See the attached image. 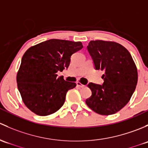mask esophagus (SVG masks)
Here are the masks:
<instances>
[{
    "label": "esophagus",
    "mask_w": 148,
    "mask_h": 148,
    "mask_svg": "<svg viewBox=\"0 0 148 148\" xmlns=\"http://www.w3.org/2000/svg\"><path fill=\"white\" fill-rule=\"evenodd\" d=\"M77 86H78V87L81 88V87H84V85H83L82 84L81 82H77Z\"/></svg>",
    "instance_id": "obj_1"
}]
</instances>
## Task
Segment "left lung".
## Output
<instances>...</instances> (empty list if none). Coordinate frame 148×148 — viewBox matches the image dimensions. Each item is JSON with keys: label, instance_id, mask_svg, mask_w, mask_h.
<instances>
[{"label": "left lung", "instance_id": "8db88e82", "mask_svg": "<svg viewBox=\"0 0 148 148\" xmlns=\"http://www.w3.org/2000/svg\"><path fill=\"white\" fill-rule=\"evenodd\" d=\"M87 49L95 69L104 74L102 85L88 84L92 95L85 102L97 114H115L127 104L135 92L138 78L136 65L127 49L114 41H91Z\"/></svg>", "mask_w": 148, "mask_h": 148}]
</instances>
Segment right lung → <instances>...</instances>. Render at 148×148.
Returning <instances> with one entry per match:
<instances>
[{
    "mask_svg": "<svg viewBox=\"0 0 148 148\" xmlns=\"http://www.w3.org/2000/svg\"><path fill=\"white\" fill-rule=\"evenodd\" d=\"M82 48L80 41L50 39L25 52L16 81L22 100L32 112L47 116L63 106L67 92L77 84L57 72L68 68L71 55Z\"/></svg>",
    "mask_w": 148,
    "mask_h": 148,
    "instance_id": "obj_1",
    "label": "right lung"
}]
</instances>
